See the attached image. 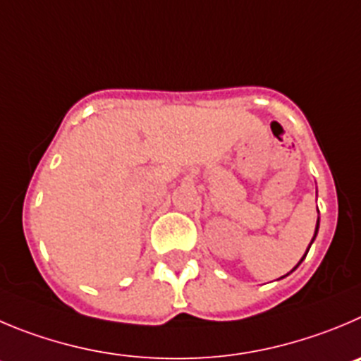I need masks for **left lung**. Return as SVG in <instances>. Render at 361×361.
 I'll return each mask as SVG.
<instances>
[{"label": "left lung", "instance_id": "obj_1", "mask_svg": "<svg viewBox=\"0 0 361 361\" xmlns=\"http://www.w3.org/2000/svg\"><path fill=\"white\" fill-rule=\"evenodd\" d=\"M317 231H319V221H317V228H315V235H313L312 242H313V240H315V237H317ZM310 245H312V244H310ZM310 245H308V249H310ZM306 252H308V251H306ZM306 252H305V257H306ZM305 257H302V258H301V262H302V260H305ZM301 262H299V264H298V265H295V267H294V269H292V271H295V269H298V267H299V265H301Z\"/></svg>", "mask_w": 361, "mask_h": 361}]
</instances>
